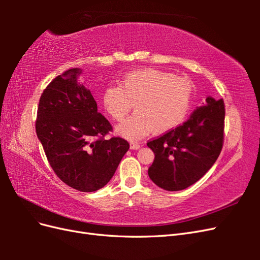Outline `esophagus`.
<instances>
[{
	"label": "esophagus",
	"mask_w": 260,
	"mask_h": 260,
	"mask_svg": "<svg viewBox=\"0 0 260 260\" xmlns=\"http://www.w3.org/2000/svg\"><path fill=\"white\" fill-rule=\"evenodd\" d=\"M140 147H141L140 143H137V142H131L130 143V148L131 149H139Z\"/></svg>",
	"instance_id": "34e87169"
}]
</instances>
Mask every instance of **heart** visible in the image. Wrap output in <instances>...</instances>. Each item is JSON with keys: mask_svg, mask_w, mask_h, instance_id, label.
<instances>
[{"mask_svg": "<svg viewBox=\"0 0 260 260\" xmlns=\"http://www.w3.org/2000/svg\"><path fill=\"white\" fill-rule=\"evenodd\" d=\"M192 99L193 84L187 78L157 69L127 74L121 84H108L102 98L105 111L117 121L137 104V113L117 127L120 136L130 140L175 129L185 119Z\"/></svg>", "mask_w": 260, "mask_h": 260, "instance_id": "obj_1", "label": "heart"}]
</instances>
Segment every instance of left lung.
Wrapping results in <instances>:
<instances>
[{
    "instance_id": "obj_1",
    "label": "left lung",
    "mask_w": 260,
    "mask_h": 260,
    "mask_svg": "<svg viewBox=\"0 0 260 260\" xmlns=\"http://www.w3.org/2000/svg\"><path fill=\"white\" fill-rule=\"evenodd\" d=\"M184 123L148 141L155 154L148 176L166 191L184 190L206 174L223 145L224 103L208 96Z\"/></svg>"
}]
</instances>
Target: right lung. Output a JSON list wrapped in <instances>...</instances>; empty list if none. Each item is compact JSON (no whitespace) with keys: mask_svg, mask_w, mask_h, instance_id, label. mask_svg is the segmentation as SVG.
Listing matches in <instances>:
<instances>
[{"mask_svg":"<svg viewBox=\"0 0 260 260\" xmlns=\"http://www.w3.org/2000/svg\"><path fill=\"white\" fill-rule=\"evenodd\" d=\"M79 68L68 69L44 89L39 101L36 131L52 169L62 182L80 192L106 185L130 145L122 138H105L112 124L90 90L78 82Z\"/></svg>","mask_w":260,"mask_h":260,"instance_id":"1","label":"right lung"}]
</instances>
